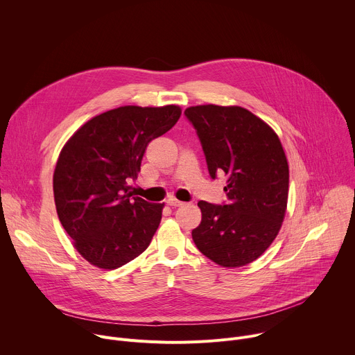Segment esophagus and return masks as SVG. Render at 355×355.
Listing matches in <instances>:
<instances>
[{
	"mask_svg": "<svg viewBox=\"0 0 355 355\" xmlns=\"http://www.w3.org/2000/svg\"><path fill=\"white\" fill-rule=\"evenodd\" d=\"M167 205L171 207V208H177V207H182L184 202H181V200L175 199V198H170V199H167Z\"/></svg>",
	"mask_w": 355,
	"mask_h": 355,
	"instance_id": "34e87169",
	"label": "esophagus"
}]
</instances>
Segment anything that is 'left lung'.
Here are the masks:
<instances>
[{"label": "left lung", "instance_id": "1", "mask_svg": "<svg viewBox=\"0 0 355 355\" xmlns=\"http://www.w3.org/2000/svg\"><path fill=\"white\" fill-rule=\"evenodd\" d=\"M200 139L212 178L226 175L227 205L199 200L192 230L198 250L225 268L256 261L282 226L289 167L275 130L245 108L196 105L185 110Z\"/></svg>", "mask_w": 355, "mask_h": 355}]
</instances>
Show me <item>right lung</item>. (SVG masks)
<instances>
[{
    "mask_svg": "<svg viewBox=\"0 0 355 355\" xmlns=\"http://www.w3.org/2000/svg\"><path fill=\"white\" fill-rule=\"evenodd\" d=\"M178 105H125L96 115L63 146L55 174L58 216L89 264L115 270L148 247L164 204L133 196L148 143L180 119Z\"/></svg>",
    "mask_w": 355,
    "mask_h": 355,
    "instance_id": "obj_1",
    "label": "right lung"
}]
</instances>
